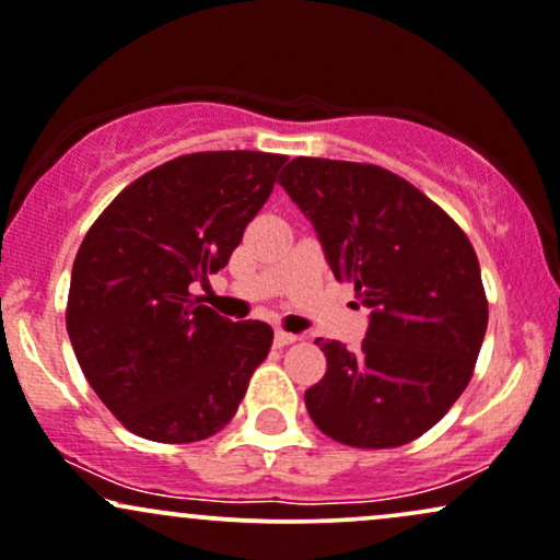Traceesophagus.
Returning a JSON list of instances; mask_svg holds the SVG:
<instances>
[{"label": "esophagus", "instance_id": "obj_1", "mask_svg": "<svg viewBox=\"0 0 560 560\" xmlns=\"http://www.w3.org/2000/svg\"><path fill=\"white\" fill-rule=\"evenodd\" d=\"M296 341H299V336H293V332H285V330L275 332V347L278 349L291 347V343H296Z\"/></svg>", "mask_w": 560, "mask_h": 560}]
</instances>
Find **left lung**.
Here are the masks:
<instances>
[{
    "instance_id": "8db88e82",
    "label": "left lung",
    "mask_w": 560,
    "mask_h": 560,
    "mask_svg": "<svg viewBox=\"0 0 560 560\" xmlns=\"http://www.w3.org/2000/svg\"><path fill=\"white\" fill-rule=\"evenodd\" d=\"M280 185L310 217L338 282L370 306L360 349L338 341L306 388L325 436L392 450L447 416L474 375L489 304L468 235L429 196L375 163L293 159Z\"/></svg>"
}]
</instances>
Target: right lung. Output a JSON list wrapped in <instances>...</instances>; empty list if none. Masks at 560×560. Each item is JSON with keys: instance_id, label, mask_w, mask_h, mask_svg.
I'll return each instance as SVG.
<instances>
[{"instance_id": "obj_1", "label": "right lung", "mask_w": 560, "mask_h": 560, "mask_svg": "<svg viewBox=\"0 0 560 560\" xmlns=\"http://www.w3.org/2000/svg\"><path fill=\"white\" fill-rule=\"evenodd\" d=\"M285 161L259 150L179 155L124 187L81 241L66 328L94 394L137 436H213L267 360V323H230L190 285L228 267Z\"/></svg>"}]
</instances>
